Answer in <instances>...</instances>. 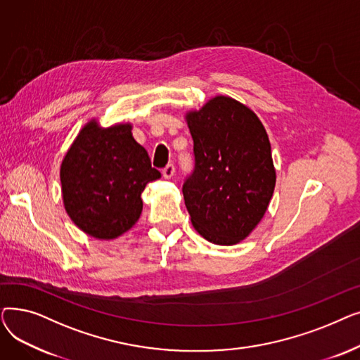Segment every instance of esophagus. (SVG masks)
<instances>
[{"mask_svg": "<svg viewBox=\"0 0 360 360\" xmlns=\"http://www.w3.org/2000/svg\"><path fill=\"white\" fill-rule=\"evenodd\" d=\"M162 175L165 179H170L175 175V166L174 165H167L163 170H162Z\"/></svg>", "mask_w": 360, "mask_h": 360, "instance_id": "obj_1", "label": "esophagus"}]
</instances>
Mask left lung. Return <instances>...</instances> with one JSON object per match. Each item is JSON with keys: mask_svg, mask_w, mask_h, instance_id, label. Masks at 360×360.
I'll use <instances>...</instances> for the list:
<instances>
[{"mask_svg": "<svg viewBox=\"0 0 360 360\" xmlns=\"http://www.w3.org/2000/svg\"><path fill=\"white\" fill-rule=\"evenodd\" d=\"M194 170L182 194L195 231L216 245L247 238L267 212L276 186L271 146L255 113L216 96L186 113Z\"/></svg>", "mask_w": 360, "mask_h": 360, "instance_id": "left-lung-1", "label": "left lung"}]
</instances>
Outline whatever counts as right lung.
Masks as SVG:
<instances>
[{"mask_svg":"<svg viewBox=\"0 0 360 360\" xmlns=\"http://www.w3.org/2000/svg\"><path fill=\"white\" fill-rule=\"evenodd\" d=\"M60 176L74 224L93 238L115 239L140 219L141 193L160 172L129 124L102 128L93 120L67 151Z\"/></svg>","mask_w":360,"mask_h":360,"instance_id":"1","label":"right lung"}]
</instances>
